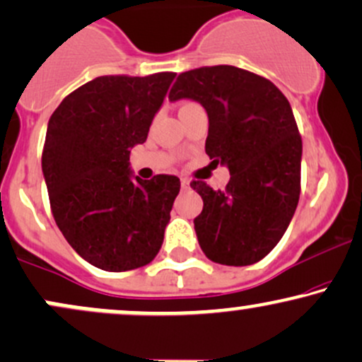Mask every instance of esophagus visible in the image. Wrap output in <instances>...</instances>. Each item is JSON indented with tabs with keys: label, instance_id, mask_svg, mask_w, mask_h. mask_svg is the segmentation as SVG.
Segmentation results:
<instances>
[{
	"label": "esophagus",
	"instance_id": "obj_1",
	"mask_svg": "<svg viewBox=\"0 0 362 362\" xmlns=\"http://www.w3.org/2000/svg\"><path fill=\"white\" fill-rule=\"evenodd\" d=\"M180 185H182V189H189V187H190V182L187 180V178H182V180H180Z\"/></svg>",
	"mask_w": 362,
	"mask_h": 362
}]
</instances>
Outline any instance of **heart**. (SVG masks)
<instances>
[{
    "mask_svg": "<svg viewBox=\"0 0 362 362\" xmlns=\"http://www.w3.org/2000/svg\"><path fill=\"white\" fill-rule=\"evenodd\" d=\"M190 105H194V103L192 102H184V103H182L180 110H184V109H187V107H190Z\"/></svg>",
    "mask_w": 362,
    "mask_h": 362,
    "instance_id": "heart-1",
    "label": "heart"
}]
</instances>
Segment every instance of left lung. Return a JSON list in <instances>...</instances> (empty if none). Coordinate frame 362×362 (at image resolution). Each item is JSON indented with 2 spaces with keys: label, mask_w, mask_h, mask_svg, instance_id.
I'll return each instance as SVG.
<instances>
[{
  "label": "left lung",
  "mask_w": 362,
  "mask_h": 362,
  "mask_svg": "<svg viewBox=\"0 0 362 362\" xmlns=\"http://www.w3.org/2000/svg\"><path fill=\"white\" fill-rule=\"evenodd\" d=\"M168 98L204 107L206 153L231 175L224 190L190 184L204 202L194 219L202 252L216 264H255L279 243L300 201L303 144L288 98L272 81L226 64L178 74Z\"/></svg>",
  "instance_id": "left-lung-1"
}]
</instances>
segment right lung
<instances>
[{"mask_svg":"<svg viewBox=\"0 0 362 362\" xmlns=\"http://www.w3.org/2000/svg\"><path fill=\"white\" fill-rule=\"evenodd\" d=\"M175 73L98 76L69 93L47 124L42 173L57 228L80 257L109 272L156 257L180 180L132 175Z\"/></svg>","mask_w":362,"mask_h":362,"instance_id":"1","label":"right lung"}]
</instances>
